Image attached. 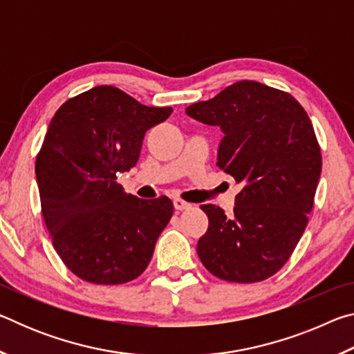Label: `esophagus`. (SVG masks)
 <instances>
[{"instance_id": "obj_1", "label": "esophagus", "mask_w": 354, "mask_h": 354, "mask_svg": "<svg viewBox=\"0 0 354 354\" xmlns=\"http://www.w3.org/2000/svg\"><path fill=\"white\" fill-rule=\"evenodd\" d=\"M173 206H175L176 211H184V209H189V207H190L189 203L181 200V198H175V200H173Z\"/></svg>"}]
</instances>
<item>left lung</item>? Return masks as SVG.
Segmentation results:
<instances>
[{
	"label": "left lung",
	"mask_w": 354,
	"mask_h": 354,
	"mask_svg": "<svg viewBox=\"0 0 354 354\" xmlns=\"http://www.w3.org/2000/svg\"><path fill=\"white\" fill-rule=\"evenodd\" d=\"M185 113L220 127L218 169L243 189L234 215L203 205L209 227L196 251L214 277L259 283L289 261L314 206L322 153L313 123L290 93L239 81Z\"/></svg>",
	"instance_id": "obj_1"
}]
</instances>
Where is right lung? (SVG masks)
Masks as SVG:
<instances>
[{
	"instance_id": "1",
	"label": "right lung",
	"mask_w": 354,
	"mask_h": 354,
	"mask_svg": "<svg viewBox=\"0 0 354 354\" xmlns=\"http://www.w3.org/2000/svg\"><path fill=\"white\" fill-rule=\"evenodd\" d=\"M171 112L98 86L65 101L51 118L35 176L53 247L77 278L124 284L148 267L173 203L124 194L115 179L137 164L147 131Z\"/></svg>"
}]
</instances>
